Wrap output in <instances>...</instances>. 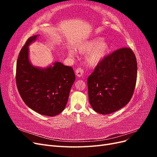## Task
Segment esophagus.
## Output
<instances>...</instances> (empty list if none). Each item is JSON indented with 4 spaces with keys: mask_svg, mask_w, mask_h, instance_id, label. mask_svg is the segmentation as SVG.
<instances>
[{
    "mask_svg": "<svg viewBox=\"0 0 157 157\" xmlns=\"http://www.w3.org/2000/svg\"><path fill=\"white\" fill-rule=\"evenodd\" d=\"M75 73H76V75H77L78 77H81L83 76L84 71H83V69H82L80 67H78L76 69Z\"/></svg>",
    "mask_w": 157,
    "mask_h": 157,
    "instance_id": "1",
    "label": "esophagus"
}]
</instances>
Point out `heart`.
I'll return each instance as SVG.
<instances>
[{
    "instance_id": "heart-1",
    "label": "heart",
    "mask_w": 157,
    "mask_h": 157,
    "mask_svg": "<svg viewBox=\"0 0 157 157\" xmlns=\"http://www.w3.org/2000/svg\"><path fill=\"white\" fill-rule=\"evenodd\" d=\"M111 44L103 40L101 37H96L85 41L76 46V50L80 54H87L86 63L90 67H96L105 59L111 51ZM70 56L75 54V51L71 49L68 52Z\"/></svg>"
}]
</instances>
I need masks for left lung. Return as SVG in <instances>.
<instances>
[{
    "instance_id": "obj_1",
    "label": "left lung",
    "mask_w": 157,
    "mask_h": 157,
    "mask_svg": "<svg viewBox=\"0 0 157 157\" xmlns=\"http://www.w3.org/2000/svg\"><path fill=\"white\" fill-rule=\"evenodd\" d=\"M137 70L136 56L130 48L118 49L107 56L87 79L94 110L107 115L127 105L134 92Z\"/></svg>"
}]
</instances>
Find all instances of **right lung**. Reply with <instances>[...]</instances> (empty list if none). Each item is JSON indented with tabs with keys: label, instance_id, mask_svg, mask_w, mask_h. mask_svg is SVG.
<instances>
[{
	"label": "right lung",
	"instance_id": "1",
	"mask_svg": "<svg viewBox=\"0 0 157 157\" xmlns=\"http://www.w3.org/2000/svg\"><path fill=\"white\" fill-rule=\"evenodd\" d=\"M39 36L29 38L19 54L16 84L23 101L28 107L40 115L54 117L64 110L75 75L72 67L59 61L44 68L31 63L29 46Z\"/></svg>",
	"mask_w": 157,
	"mask_h": 157
}]
</instances>
